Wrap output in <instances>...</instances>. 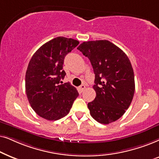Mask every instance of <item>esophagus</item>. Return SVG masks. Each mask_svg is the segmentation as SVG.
I'll list each match as a JSON object with an SVG mask.
<instances>
[{
    "mask_svg": "<svg viewBox=\"0 0 159 159\" xmlns=\"http://www.w3.org/2000/svg\"><path fill=\"white\" fill-rule=\"evenodd\" d=\"M78 89H79V91H80V92H83L84 91V89H86V86L84 85V84H82L81 86H79V88H78Z\"/></svg>",
    "mask_w": 159,
    "mask_h": 159,
    "instance_id": "34e87169",
    "label": "esophagus"
}]
</instances>
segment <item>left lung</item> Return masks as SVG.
<instances>
[{
  "mask_svg": "<svg viewBox=\"0 0 159 159\" xmlns=\"http://www.w3.org/2000/svg\"><path fill=\"white\" fill-rule=\"evenodd\" d=\"M87 57L95 74L94 100L88 103L92 118L100 124L116 121L129 108L135 90L128 57L107 40L86 41L77 48Z\"/></svg>",
  "mask_w": 159,
  "mask_h": 159,
  "instance_id": "obj_1",
  "label": "left lung"
}]
</instances>
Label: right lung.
<instances>
[{"instance_id": "1", "label": "right lung", "mask_w": 159, "mask_h": 159, "mask_svg": "<svg viewBox=\"0 0 159 159\" xmlns=\"http://www.w3.org/2000/svg\"><path fill=\"white\" fill-rule=\"evenodd\" d=\"M73 39L57 37L33 55L25 75V90L32 108L41 117L56 120L67 116L78 92L70 83L60 84L66 75L65 56L78 45Z\"/></svg>"}]
</instances>
